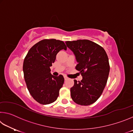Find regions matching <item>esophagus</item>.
Wrapping results in <instances>:
<instances>
[{"label":"esophagus","instance_id":"34e87169","mask_svg":"<svg viewBox=\"0 0 133 133\" xmlns=\"http://www.w3.org/2000/svg\"><path fill=\"white\" fill-rule=\"evenodd\" d=\"M68 79H69V77H66V76H64V80H68Z\"/></svg>","mask_w":133,"mask_h":133}]
</instances>
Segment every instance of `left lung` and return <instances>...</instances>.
I'll return each mask as SVG.
<instances>
[{"label": "left lung", "mask_w": 133, "mask_h": 133, "mask_svg": "<svg viewBox=\"0 0 133 133\" xmlns=\"http://www.w3.org/2000/svg\"><path fill=\"white\" fill-rule=\"evenodd\" d=\"M75 54L77 64L76 69L83 77L80 82L74 80L71 97L76 103L89 105L102 95L107 84L110 71L109 58L102 46L89 40L66 42Z\"/></svg>", "instance_id": "obj_1"}]
</instances>
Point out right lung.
I'll use <instances>...</instances> for the list:
<instances>
[{
	"instance_id": "1",
	"label": "right lung",
	"mask_w": 133,
	"mask_h": 133,
	"mask_svg": "<svg viewBox=\"0 0 133 133\" xmlns=\"http://www.w3.org/2000/svg\"><path fill=\"white\" fill-rule=\"evenodd\" d=\"M67 50L64 43L54 39H44L31 47L24 59L23 70L27 87L33 98L42 104L57 100L64 78L54 76L50 67L60 50Z\"/></svg>"
}]
</instances>
